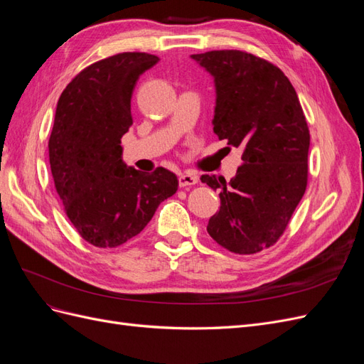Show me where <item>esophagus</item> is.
I'll use <instances>...</instances> for the list:
<instances>
[{
    "mask_svg": "<svg viewBox=\"0 0 364 364\" xmlns=\"http://www.w3.org/2000/svg\"><path fill=\"white\" fill-rule=\"evenodd\" d=\"M197 182H199V178H197V174H194V173L186 171V173L179 174V186H190Z\"/></svg>",
    "mask_w": 364,
    "mask_h": 364,
    "instance_id": "34e87169",
    "label": "esophagus"
}]
</instances>
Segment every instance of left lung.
Instances as JSON below:
<instances>
[{
  "instance_id": "left-lung-1",
  "label": "left lung",
  "mask_w": 364,
  "mask_h": 364,
  "mask_svg": "<svg viewBox=\"0 0 364 364\" xmlns=\"http://www.w3.org/2000/svg\"><path fill=\"white\" fill-rule=\"evenodd\" d=\"M191 59L214 79L215 135L243 150L229 182L200 178L220 191L206 230L230 252L257 253L277 243L306 188L310 132L299 98L278 67L253 54L220 50Z\"/></svg>"
}]
</instances>
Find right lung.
<instances>
[{
    "label": "right lung",
    "mask_w": 364,
    "mask_h": 364,
    "mask_svg": "<svg viewBox=\"0 0 364 364\" xmlns=\"http://www.w3.org/2000/svg\"><path fill=\"white\" fill-rule=\"evenodd\" d=\"M158 60L147 53L98 60L74 77L58 102L48 141L54 185L77 232L97 247H117L138 235L178 190L167 168L127 167L119 146L134 124L136 80Z\"/></svg>",
    "instance_id": "add662e5"
}]
</instances>
